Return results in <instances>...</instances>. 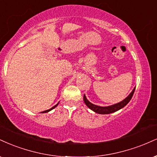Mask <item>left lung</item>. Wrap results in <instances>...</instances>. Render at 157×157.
<instances>
[{
  "instance_id": "obj_1",
  "label": "left lung",
  "mask_w": 157,
  "mask_h": 157,
  "mask_svg": "<svg viewBox=\"0 0 157 157\" xmlns=\"http://www.w3.org/2000/svg\"><path fill=\"white\" fill-rule=\"evenodd\" d=\"M135 88H134L132 91V93L130 94L125 99L123 100L122 101H121V102L118 104H116V105H111V106H108V107H100V106H97V105H94V104L90 103V101L86 99V96L85 95L83 97V100L87 106L89 107L90 109L94 110V112L99 113V114H109V113L116 112V111H118V109H121L124 107H125L126 105L129 102L130 100H131L134 93H135Z\"/></svg>"
}]
</instances>
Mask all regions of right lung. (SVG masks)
<instances>
[{
	"label": "right lung",
	"instance_id": "right-lung-1",
	"mask_svg": "<svg viewBox=\"0 0 157 157\" xmlns=\"http://www.w3.org/2000/svg\"><path fill=\"white\" fill-rule=\"evenodd\" d=\"M58 105V103L57 105H55L54 107H52V108H51V109H48V110H45V111H44V112H42V113H48V112H49V111H50L51 109H52L53 108H55V107H57V105Z\"/></svg>",
	"mask_w": 157,
	"mask_h": 157
}]
</instances>
